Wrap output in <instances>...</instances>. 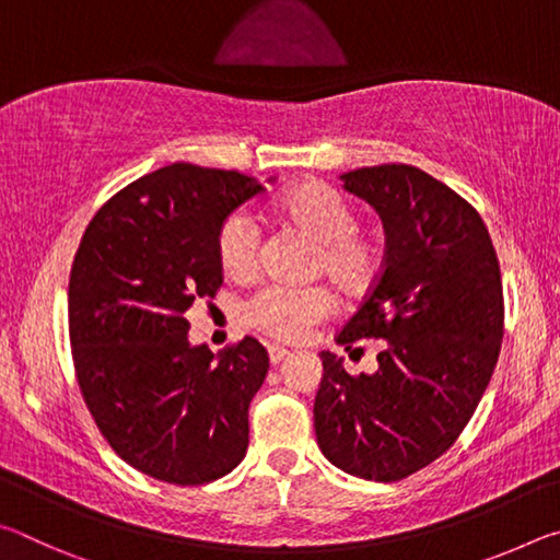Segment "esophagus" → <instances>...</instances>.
Segmentation results:
<instances>
[{
  "label": "esophagus",
  "mask_w": 560,
  "mask_h": 560,
  "mask_svg": "<svg viewBox=\"0 0 560 560\" xmlns=\"http://www.w3.org/2000/svg\"><path fill=\"white\" fill-rule=\"evenodd\" d=\"M291 353L283 346H269V360H271V365H277V363H281L283 358H289Z\"/></svg>",
  "instance_id": "obj_1"
}]
</instances>
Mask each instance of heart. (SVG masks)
Wrapping results in <instances>:
<instances>
[{
  "label": "heart",
  "instance_id": "b5f03b06",
  "mask_svg": "<svg viewBox=\"0 0 560 560\" xmlns=\"http://www.w3.org/2000/svg\"><path fill=\"white\" fill-rule=\"evenodd\" d=\"M279 214L318 242L316 269L346 293H363L377 279L383 252L371 236L358 234V220L343 195L324 183H303L281 197ZM259 226L252 214L234 212L217 232V259L232 279L252 277L259 261ZM336 301L324 287L259 289L244 303V320L279 340H303L334 314Z\"/></svg>",
  "mask_w": 560,
  "mask_h": 560
}]
</instances>
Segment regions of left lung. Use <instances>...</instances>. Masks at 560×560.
<instances>
[{"instance_id": "left-lung-1", "label": "left lung", "mask_w": 560, "mask_h": 560, "mask_svg": "<svg viewBox=\"0 0 560 560\" xmlns=\"http://www.w3.org/2000/svg\"><path fill=\"white\" fill-rule=\"evenodd\" d=\"M343 189L381 214L385 261L336 343L381 338L377 371L320 350V452L353 477L397 481L447 452L485 395L504 336L499 259L479 212L412 165L358 167Z\"/></svg>"}]
</instances>
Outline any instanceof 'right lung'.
Segmentation results:
<instances>
[{
    "instance_id": "add662e5",
    "label": "right lung",
    "mask_w": 560,
    "mask_h": 560,
    "mask_svg": "<svg viewBox=\"0 0 560 560\" xmlns=\"http://www.w3.org/2000/svg\"><path fill=\"white\" fill-rule=\"evenodd\" d=\"M264 192L234 170L173 163L122 187L83 232L69 279L81 395L122 462L197 487L230 474L249 444V402L269 371L257 338L212 353L185 314L222 287L217 232Z\"/></svg>"
}]
</instances>
